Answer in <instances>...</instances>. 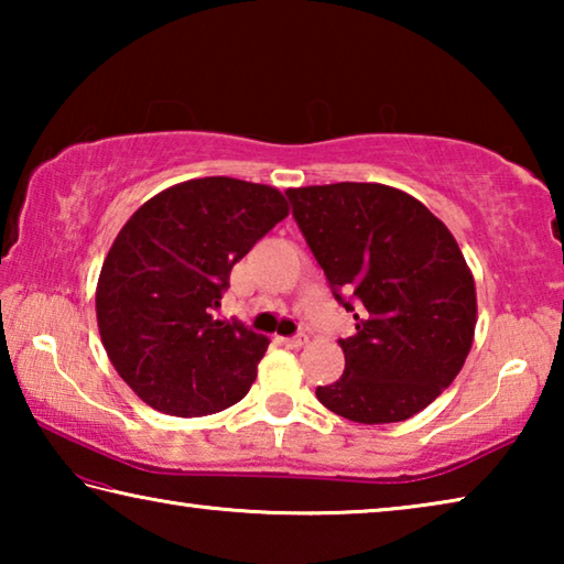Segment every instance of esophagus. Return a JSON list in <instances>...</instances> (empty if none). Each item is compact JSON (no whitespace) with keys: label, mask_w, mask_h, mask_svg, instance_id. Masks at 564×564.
Masks as SVG:
<instances>
[{"label":"esophagus","mask_w":564,"mask_h":564,"mask_svg":"<svg viewBox=\"0 0 564 564\" xmlns=\"http://www.w3.org/2000/svg\"><path fill=\"white\" fill-rule=\"evenodd\" d=\"M283 343L289 348H303L305 343H308V336H305V333H295V336H291V338H283Z\"/></svg>","instance_id":"1"}]
</instances>
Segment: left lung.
Returning a JSON list of instances; mask_svg holds the SVG:
<instances>
[{
	"label": "left lung",
	"instance_id": "left-lung-1",
	"mask_svg": "<svg viewBox=\"0 0 564 564\" xmlns=\"http://www.w3.org/2000/svg\"><path fill=\"white\" fill-rule=\"evenodd\" d=\"M305 243L356 336L338 340L346 370L316 388L352 423H400L427 408L473 348L477 299L463 251L441 218L386 184L285 191Z\"/></svg>",
	"mask_w": 564,
	"mask_h": 564
}]
</instances>
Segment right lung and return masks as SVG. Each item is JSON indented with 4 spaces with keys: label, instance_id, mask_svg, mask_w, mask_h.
<instances>
[{
    "label": "right lung",
    "instance_id": "add662e5",
    "mask_svg": "<svg viewBox=\"0 0 564 564\" xmlns=\"http://www.w3.org/2000/svg\"><path fill=\"white\" fill-rule=\"evenodd\" d=\"M285 216L279 188L206 176L161 191L123 224L99 273L97 323L144 403L202 417L248 393L269 338L214 311L234 265Z\"/></svg>",
    "mask_w": 564,
    "mask_h": 564
}]
</instances>
